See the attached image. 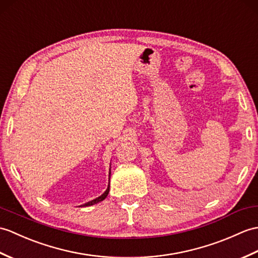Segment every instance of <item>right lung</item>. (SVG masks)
I'll return each instance as SVG.
<instances>
[{"label":"right lung","instance_id":"add662e5","mask_svg":"<svg viewBox=\"0 0 258 258\" xmlns=\"http://www.w3.org/2000/svg\"><path fill=\"white\" fill-rule=\"evenodd\" d=\"M110 177H111V168H110V170H109V184H107V188H106V190L104 191V192L102 194L100 197L95 198V199H93V200H91V201H89V202L85 203V205H82V206H80V207H90V206L95 205V203H99V202H101V201H103V200L105 199V198L107 197V195H109V191H110Z\"/></svg>","mask_w":258,"mask_h":258}]
</instances>
